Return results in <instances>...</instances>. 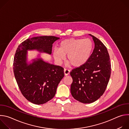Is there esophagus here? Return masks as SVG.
<instances>
[{"label":"esophagus","instance_id":"1","mask_svg":"<svg viewBox=\"0 0 129 129\" xmlns=\"http://www.w3.org/2000/svg\"><path fill=\"white\" fill-rule=\"evenodd\" d=\"M64 72L65 76L68 75L69 74V73H70V71L67 69H65L64 70Z\"/></svg>","mask_w":129,"mask_h":129}]
</instances>
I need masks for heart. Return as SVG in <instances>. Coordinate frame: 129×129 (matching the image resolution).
<instances>
[{"mask_svg": "<svg viewBox=\"0 0 129 129\" xmlns=\"http://www.w3.org/2000/svg\"><path fill=\"white\" fill-rule=\"evenodd\" d=\"M93 49V43L90 39H68L60 43L59 49L53 50V56L56 61L61 64L67 55L68 65L80 67L88 61Z\"/></svg>", "mask_w": 129, "mask_h": 129, "instance_id": "obj_1", "label": "heart"}]
</instances>
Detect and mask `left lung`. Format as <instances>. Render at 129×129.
Returning <instances> with one entry per match:
<instances>
[{
  "instance_id": "1",
  "label": "left lung",
  "mask_w": 129,
  "mask_h": 129,
  "mask_svg": "<svg viewBox=\"0 0 129 129\" xmlns=\"http://www.w3.org/2000/svg\"><path fill=\"white\" fill-rule=\"evenodd\" d=\"M90 35L95 46L88 61L73 69L70 91L76 100L84 104L93 103L104 93L111 72L110 56L106 47L95 37Z\"/></svg>"
}]
</instances>
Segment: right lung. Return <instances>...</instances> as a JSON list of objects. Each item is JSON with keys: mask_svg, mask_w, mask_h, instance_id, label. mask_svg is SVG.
I'll list each match as a JSON object with an SVG mask.
<instances>
[{"mask_svg": "<svg viewBox=\"0 0 129 129\" xmlns=\"http://www.w3.org/2000/svg\"><path fill=\"white\" fill-rule=\"evenodd\" d=\"M59 38L52 36L36 37L22 42L16 50L13 63L15 78L22 95L33 104H43L54 96L64 76V68L41 58L28 65L27 50L36 49L50 54L52 44Z\"/></svg>", "mask_w": 129, "mask_h": 129, "instance_id": "obj_1", "label": "right lung"}]
</instances>
